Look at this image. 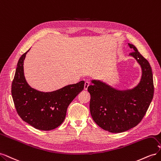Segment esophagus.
Returning <instances> with one entry per match:
<instances>
[{"label":"esophagus","mask_w":161,"mask_h":161,"mask_svg":"<svg viewBox=\"0 0 161 161\" xmlns=\"http://www.w3.org/2000/svg\"><path fill=\"white\" fill-rule=\"evenodd\" d=\"M89 85H90V83H89V82H88V81H86V82H85L84 89H85V90H87V89H88V87H89Z\"/></svg>","instance_id":"34e87169"}]
</instances>
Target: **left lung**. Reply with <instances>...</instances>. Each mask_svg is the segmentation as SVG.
Instances as JSON below:
<instances>
[{"mask_svg": "<svg viewBox=\"0 0 161 161\" xmlns=\"http://www.w3.org/2000/svg\"><path fill=\"white\" fill-rule=\"evenodd\" d=\"M130 53L142 69L138 85L128 90H118L98 80L89 86L90 111L92 119L100 128L111 133H121L137 125L149 108L154 95L153 76L150 65L134 45Z\"/></svg>", "mask_w": 161, "mask_h": 161, "instance_id": "8db88e82", "label": "left lung"}]
</instances>
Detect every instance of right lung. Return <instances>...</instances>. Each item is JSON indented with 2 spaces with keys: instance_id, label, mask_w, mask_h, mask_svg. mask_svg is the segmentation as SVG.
<instances>
[{
  "instance_id": "1",
  "label": "right lung",
  "mask_w": 161,
  "mask_h": 161,
  "mask_svg": "<svg viewBox=\"0 0 161 161\" xmlns=\"http://www.w3.org/2000/svg\"><path fill=\"white\" fill-rule=\"evenodd\" d=\"M29 50L19 58L12 82L14 105L20 118L33 128L44 131L53 130L64 121L68 107L83 90L85 82L82 80L52 92L31 88L23 72V62Z\"/></svg>"
}]
</instances>
